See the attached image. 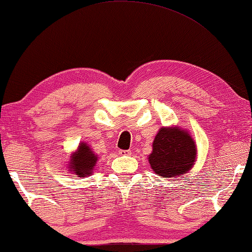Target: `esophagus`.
<instances>
[{
  "instance_id": "obj_1",
  "label": "esophagus",
  "mask_w": 252,
  "mask_h": 252,
  "mask_svg": "<svg viewBox=\"0 0 252 252\" xmlns=\"http://www.w3.org/2000/svg\"><path fill=\"white\" fill-rule=\"evenodd\" d=\"M119 155H120V156H129V155H131V151L130 150H120V151H119Z\"/></svg>"
}]
</instances>
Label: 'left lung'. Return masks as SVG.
<instances>
[{"mask_svg":"<svg viewBox=\"0 0 252 252\" xmlns=\"http://www.w3.org/2000/svg\"><path fill=\"white\" fill-rule=\"evenodd\" d=\"M149 162L160 177L182 176L192 168L197 156L193 139L179 127H162L152 144Z\"/></svg>","mask_w":252,"mask_h":252,"instance_id":"left-lung-1","label":"left lung"}]
</instances>
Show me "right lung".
Here are the masks:
<instances>
[{"mask_svg": "<svg viewBox=\"0 0 252 252\" xmlns=\"http://www.w3.org/2000/svg\"><path fill=\"white\" fill-rule=\"evenodd\" d=\"M97 161V158L91 151L85 143H81L79 146L78 151L74 155H72L70 161V169L76 173V176L84 177L88 174H91L93 168Z\"/></svg>", "mask_w": 252, "mask_h": 252, "instance_id": "add662e5", "label": "right lung"}]
</instances>
